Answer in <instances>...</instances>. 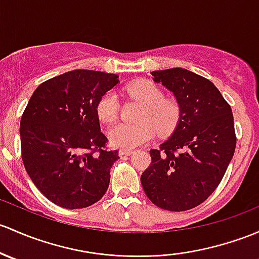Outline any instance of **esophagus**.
<instances>
[{
  "instance_id": "1",
  "label": "esophagus",
  "mask_w": 259,
  "mask_h": 259,
  "mask_svg": "<svg viewBox=\"0 0 259 259\" xmlns=\"http://www.w3.org/2000/svg\"><path fill=\"white\" fill-rule=\"evenodd\" d=\"M134 150H133V149H120V150H119V154L121 155H132V154H134Z\"/></svg>"
}]
</instances>
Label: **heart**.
<instances>
[{
  "mask_svg": "<svg viewBox=\"0 0 259 259\" xmlns=\"http://www.w3.org/2000/svg\"><path fill=\"white\" fill-rule=\"evenodd\" d=\"M127 94L143 104L138 122H119L109 129L111 144L133 149L148 143L155 133L168 135L178 127L181 118V105L176 99L165 98L161 89L149 80H140L126 87ZM119 99L114 92H107L97 103V115L103 122H113L118 118Z\"/></svg>",
  "mask_w": 259,
  "mask_h": 259,
  "instance_id": "b5f03b06",
  "label": "heart"
}]
</instances>
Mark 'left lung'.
<instances>
[{
  "label": "left lung",
  "instance_id": "8db88e82",
  "mask_svg": "<svg viewBox=\"0 0 259 259\" xmlns=\"http://www.w3.org/2000/svg\"><path fill=\"white\" fill-rule=\"evenodd\" d=\"M151 74L175 95L181 118L172 137L150 150L141 185L157 207L187 211L213 194L232 160L237 141L232 109L212 81L190 70Z\"/></svg>",
  "mask_w": 259,
  "mask_h": 259
}]
</instances>
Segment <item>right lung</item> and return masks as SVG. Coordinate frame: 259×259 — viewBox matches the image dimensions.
Returning a JSON list of instances; mask_svg holds the SVG:
<instances>
[{
	"label": "right lung",
	"instance_id": "add662e5",
	"mask_svg": "<svg viewBox=\"0 0 259 259\" xmlns=\"http://www.w3.org/2000/svg\"><path fill=\"white\" fill-rule=\"evenodd\" d=\"M118 75L77 69L43 81L21 118L22 161L36 187L63 208H85L107 192L119 159L100 130L97 103Z\"/></svg>",
	"mask_w": 259,
	"mask_h": 259
}]
</instances>
